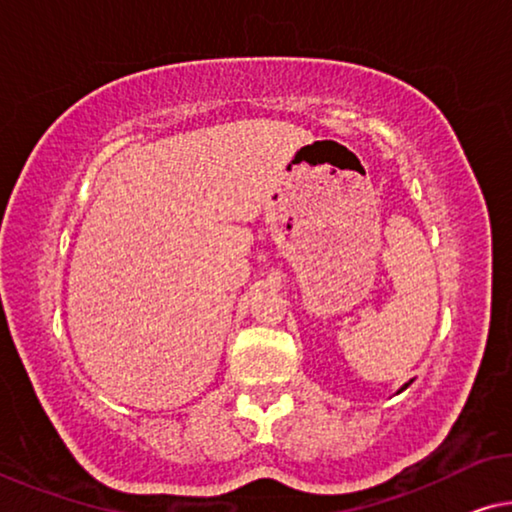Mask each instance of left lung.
I'll list each match as a JSON object with an SVG mask.
<instances>
[{
	"label": "left lung",
	"instance_id": "obj_1",
	"mask_svg": "<svg viewBox=\"0 0 512 512\" xmlns=\"http://www.w3.org/2000/svg\"><path fill=\"white\" fill-rule=\"evenodd\" d=\"M410 383H412V380H410ZM410 383H405V385L399 389V392H403V389H408V387H410Z\"/></svg>",
	"mask_w": 512,
	"mask_h": 512
}]
</instances>
